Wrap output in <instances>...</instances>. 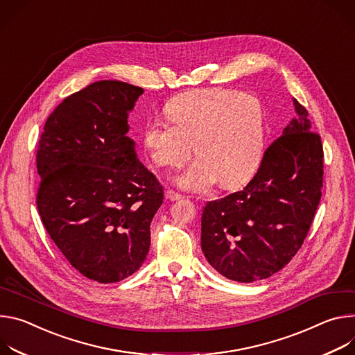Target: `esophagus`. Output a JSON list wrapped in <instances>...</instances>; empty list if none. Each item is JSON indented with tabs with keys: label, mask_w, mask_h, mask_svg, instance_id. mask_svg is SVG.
Here are the masks:
<instances>
[{
	"label": "esophagus",
	"mask_w": 355,
	"mask_h": 355,
	"mask_svg": "<svg viewBox=\"0 0 355 355\" xmlns=\"http://www.w3.org/2000/svg\"><path fill=\"white\" fill-rule=\"evenodd\" d=\"M165 196H166V199L171 200V202H175V200L182 199L180 194H178V193H175V191H172V190H166V191H165Z\"/></svg>",
	"instance_id": "34e87169"
}]
</instances>
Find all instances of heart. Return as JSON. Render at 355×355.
<instances>
[{
	"instance_id": "1",
	"label": "heart",
	"mask_w": 355,
	"mask_h": 355,
	"mask_svg": "<svg viewBox=\"0 0 355 355\" xmlns=\"http://www.w3.org/2000/svg\"><path fill=\"white\" fill-rule=\"evenodd\" d=\"M168 120H149L144 145L153 164L175 168L191 152L198 161L173 178L191 191L207 190L216 182L234 187L259 165L265 142V115L252 94L209 87L182 93L165 107Z\"/></svg>"
}]
</instances>
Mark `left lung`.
<instances>
[{"label": "left lung", "instance_id": "obj_1", "mask_svg": "<svg viewBox=\"0 0 355 355\" xmlns=\"http://www.w3.org/2000/svg\"><path fill=\"white\" fill-rule=\"evenodd\" d=\"M296 116L263 153L240 191L209 202L202 216V250L227 279L250 284L272 277L302 247L323 187V145L307 110L293 98Z\"/></svg>", "mask_w": 355, "mask_h": 355}]
</instances>
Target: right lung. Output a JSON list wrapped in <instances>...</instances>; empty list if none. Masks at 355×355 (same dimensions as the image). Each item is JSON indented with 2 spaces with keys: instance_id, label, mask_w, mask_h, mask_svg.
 <instances>
[{
  "instance_id": "add662e5",
  "label": "right lung",
  "mask_w": 355,
  "mask_h": 355,
  "mask_svg": "<svg viewBox=\"0 0 355 355\" xmlns=\"http://www.w3.org/2000/svg\"><path fill=\"white\" fill-rule=\"evenodd\" d=\"M141 87L101 80L66 97L49 115L36 150V206L70 265L100 284L139 269L164 187L127 137Z\"/></svg>"
}]
</instances>
